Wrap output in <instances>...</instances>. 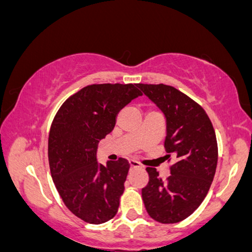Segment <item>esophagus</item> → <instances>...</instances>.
<instances>
[{
	"instance_id": "esophagus-1",
	"label": "esophagus",
	"mask_w": 252,
	"mask_h": 252,
	"mask_svg": "<svg viewBox=\"0 0 252 252\" xmlns=\"http://www.w3.org/2000/svg\"><path fill=\"white\" fill-rule=\"evenodd\" d=\"M129 164H130V167H131V168H141V163L137 162V161L130 160Z\"/></svg>"
}]
</instances>
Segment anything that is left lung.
I'll list each match as a JSON object with an SVG mask.
<instances>
[{"label":"left lung","mask_w":252,"mask_h":252,"mask_svg":"<svg viewBox=\"0 0 252 252\" xmlns=\"http://www.w3.org/2000/svg\"><path fill=\"white\" fill-rule=\"evenodd\" d=\"M138 88L166 116V156L175 158L167 180L147 167L144 206L154 220L174 224L192 215L209 193L218 162L216 132L206 111L178 89L164 84H138Z\"/></svg>","instance_id":"obj_1"}]
</instances>
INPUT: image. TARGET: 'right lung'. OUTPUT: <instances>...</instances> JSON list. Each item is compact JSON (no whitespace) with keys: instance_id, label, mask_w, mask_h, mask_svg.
Returning <instances> with one entry per match:
<instances>
[{"instance_id":"obj_1","label":"right lung","mask_w":252,"mask_h":252,"mask_svg":"<svg viewBox=\"0 0 252 252\" xmlns=\"http://www.w3.org/2000/svg\"><path fill=\"white\" fill-rule=\"evenodd\" d=\"M138 84H92L68 97L48 136L51 175L63 204L89 224L116 216L130 164L126 158L97 162V146L126 104L141 96Z\"/></svg>"}]
</instances>
